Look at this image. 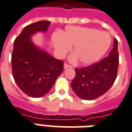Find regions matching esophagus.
Instances as JSON below:
<instances>
[{"label": "esophagus", "instance_id": "34e87169", "mask_svg": "<svg viewBox=\"0 0 132 132\" xmlns=\"http://www.w3.org/2000/svg\"><path fill=\"white\" fill-rule=\"evenodd\" d=\"M71 66H70V65H69V64H67V63H64L63 64V69H68V68H71Z\"/></svg>", "mask_w": 132, "mask_h": 132}]
</instances>
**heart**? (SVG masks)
<instances>
[{
    "instance_id": "obj_1",
    "label": "heart",
    "mask_w": 132,
    "mask_h": 132,
    "mask_svg": "<svg viewBox=\"0 0 132 132\" xmlns=\"http://www.w3.org/2000/svg\"><path fill=\"white\" fill-rule=\"evenodd\" d=\"M52 41L59 57H63L74 45L75 54L69 57V61L73 62L79 59L83 65H90L98 61L108 52L112 38L107 32L95 28L68 26L63 34L53 33Z\"/></svg>"
}]
</instances>
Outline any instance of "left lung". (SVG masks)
I'll use <instances>...</instances> for the list:
<instances>
[{
  "label": "left lung",
  "mask_w": 132,
  "mask_h": 132,
  "mask_svg": "<svg viewBox=\"0 0 132 132\" xmlns=\"http://www.w3.org/2000/svg\"><path fill=\"white\" fill-rule=\"evenodd\" d=\"M118 66V42L114 39L113 49L108 57L91 66L76 69V76L71 82L73 90L77 96L86 100L102 96L113 85Z\"/></svg>",
  "instance_id": "left-lung-1"
}]
</instances>
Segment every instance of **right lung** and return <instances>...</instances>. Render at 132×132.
Here are the masks:
<instances>
[{
	"label": "right lung",
	"instance_id": "right-lung-1",
	"mask_svg": "<svg viewBox=\"0 0 132 132\" xmlns=\"http://www.w3.org/2000/svg\"><path fill=\"white\" fill-rule=\"evenodd\" d=\"M49 21L29 24L14 42L12 71L14 80L22 91L32 97L48 93L63 70V61L58 60L32 42L37 32H47Z\"/></svg>",
	"mask_w": 132,
	"mask_h": 132
}]
</instances>
